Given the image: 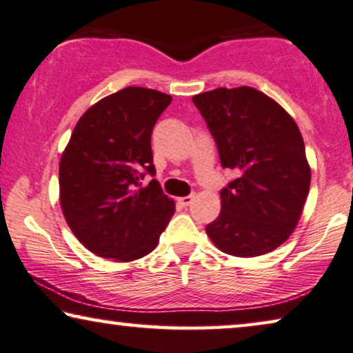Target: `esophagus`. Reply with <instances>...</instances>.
<instances>
[{
  "label": "esophagus",
  "mask_w": 353,
  "mask_h": 353,
  "mask_svg": "<svg viewBox=\"0 0 353 353\" xmlns=\"http://www.w3.org/2000/svg\"><path fill=\"white\" fill-rule=\"evenodd\" d=\"M194 201V196L191 194V196H186V197H180L178 199V202L181 203L183 207H188V205H191V202Z\"/></svg>",
  "instance_id": "34e87169"
}]
</instances>
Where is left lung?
<instances>
[{"label": "left lung", "mask_w": 353, "mask_h": 353, "mask_svg": "<svg viewBox=\"0 0 353 353\" xmlns=\"http://www.w3.org/2000/svg\"><path fill=\"white\" fill-rule=\"evenodd\" d=\"M236 180L219 192L207 236L221 252L252 258L280 247L298 226L310 188L303 135L277 101L248 85L192 97Z\"/></svg>", "instance_id": "1"}]
</instances>
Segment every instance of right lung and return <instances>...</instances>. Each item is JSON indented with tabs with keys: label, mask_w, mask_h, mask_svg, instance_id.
<instances>
[{
	"label": "right lung",
	"mask_w": 353,
	"mask_h": 353,
	"mask_svg": "<svg viewBox=\"0 0 353 353\" xmlns=\"http://www.w3.org/2000/svg\"><path fill=\"white\" fill-rule=\"evenodd\" d=\"M172 97L125 88L92 105L59 165L60 205L76 239L97 256L127 263L156 248L175 213L152 164L151 134Z\"/></svg>",
	"instance_id": "right-lung-1"
}]
</instances>
